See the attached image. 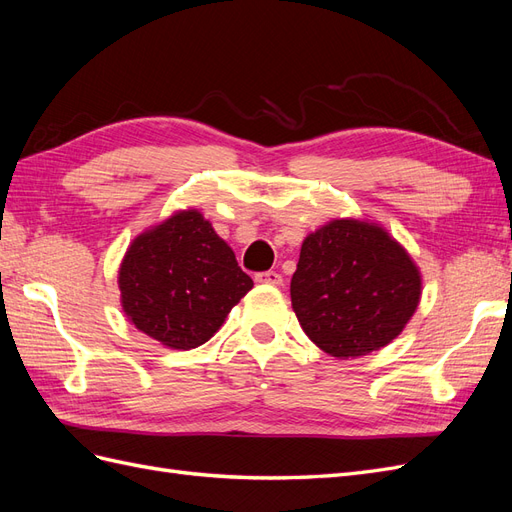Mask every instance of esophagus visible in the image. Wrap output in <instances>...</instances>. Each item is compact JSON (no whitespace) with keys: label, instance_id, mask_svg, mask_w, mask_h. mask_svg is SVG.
<instances>
[{"label":"esophagus","instance_id":"34e87169","mask_svg":"<svg viewBox=\"0 0 512 512\" xmlns=\"http://www.w3.org/2000/svg\"><path fill=\"white\" fill-rule=\"evenodd\" d=\"M256 282L260 284H273V286H280L282 284V275L277 271H262V273H256L254 277Z\"/></svg>","mask_w":512,"mask_h":512}]
</instances>
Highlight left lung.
<instances>
[{
	"mask_svg": "<svg viewBox=\"0 0 512 512\" xmlns=\"http://www.w3.org/2000/svg\"><path fill=\"white\" fill-rule=\"evenodd\" d=\"M290 299L318 348L354 359L404 331L421 299V275L380 226L333 220L303 241Z\"/></svg>",
	"mask_w": 512,
	"mask_h": 512,
	"instance_id": "left-lung-1",
	"label": "left lung"
}]
</instances>
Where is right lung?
Returning a JSON list of instances; mask_svg holds the SVG:
<instances>
[{"instance_id": "add662e5", "label": "right lung", "mask_w": 512, "mask_h": 512, "mask_svg": "<svg viewBox=\"0 0 512 512\" xmlns=\"http://www.w3.org/2000/svg\"><path fill=\"white\" fill-rule=\"evenodd\" d=\"M252 286L198 211L136 237L119 269L123 312L138 331L177 350L205 344Z\"/></svg>"}]
</instances>
